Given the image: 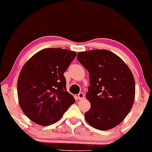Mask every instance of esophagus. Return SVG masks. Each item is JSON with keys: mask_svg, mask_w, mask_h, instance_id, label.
Returning <instances> with one entry per match:
<instances>
[{"mask_svg": "<svg viewBox=\"0 0 152 152\" xmlns=\"http://www.w3.org/2000/svg\"><path fill=\"white\" fill-rule=\"evenodd\" d=\"M84 96H85V95H84V94L83 93H80V94H78V98H79V99H80V100L84 99Z\"/></svg>", "mask_w": 152, "mask_h": 152, "instance_id": "obj_1", "label": "esophagus"}]
</instances>
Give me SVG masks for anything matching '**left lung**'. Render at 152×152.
Instances as JSON below:
<instances>
[{
  "label": "left lung",
  "mask_w": 152,
  "mask_h": 152,
  "mask_svg": "<svg viewBox=\"0 0 152 152\" xmlns=\"http://www.w3.org/2000/svg\"><path fill=\"white\" fill-rule=\"evenodd\" d=\"M77 58L89 75L86 97L91 107L84 114L86 121L100 131L113 129L124 121L133 107L135 84L131 69L109 50L81 52Z\"/></svg>",
  "instance_id": "left-lung-1"
}]
</instances>
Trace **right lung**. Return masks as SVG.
<instances>
[{"instance_id": "obj_1", "label": "right lung", "mask_w": 152, "mask_h": 152, "mask_svg": "<svg viewBox=\"0 0 152 152\" xmlns=\"http://www.w3.org/2000/svg\"><path fill=\"white\" fill-rule=\"evenodd\" d=\"M77 53L46 48L26 62L17 80L19 104L34 123L48 126L58 121L75 100L66 89L64 72Z\"/></svg>"}]
</instances>
